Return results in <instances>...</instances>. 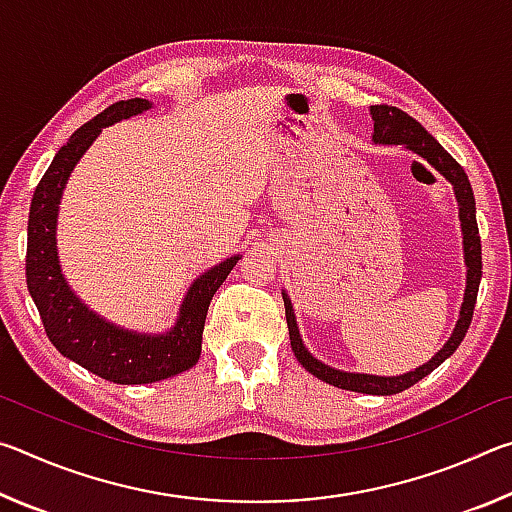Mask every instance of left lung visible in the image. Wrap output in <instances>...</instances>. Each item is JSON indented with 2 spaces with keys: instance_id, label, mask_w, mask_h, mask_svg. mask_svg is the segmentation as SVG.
<instances>
[{
  "instance_id": "8db88e82",
  "label": "left lung",
  "mask_w": 512,
  "mask_h": 512,
  "mask_svg": "<svg viewBox=\"0 0 512 512\" xmlns=\"http://www.w3.org/2000/svg\"><path fill=\"white\" fill-rule=\"evenodd\" d=\"M372 121H375V135L372 140L381 144H404L409 146L413 153H418L420 158L427 160L433 169H438L443 176L454 185V194L458 201V216H461V228H463V246H465V264H467V289H465V300L461 307V318H458L456 329L452 339L445 343V348L440 350L436 357L429 363L415 368L406 375L400 377H375V375H357V372H341L325 366L318 359L311 357L305 345H302L296 316H293L291 300L287 293H282L284 298V309H287V325H289V336H291V348L296 359L302 363V368L309 370L311 375L327 381V384L339 386L343 391H354V393H368V395H395L402 393L413 384H418L422 377H427L429 372L436 370L440 363H443L449 354H454L458 345L465 339L467 327L472 323L474 316V305H476V293H479V282H481V237H479V225H476V205H474V194L472 185L467 180V173L463 171L461 164H458L452 155H449L443 146L436 142V137H431L424 128L415 121L413 117L406 115L404 110L395 106H386V103H377V106H370Z\"/></svg>"
}]
</instances>
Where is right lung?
<instances>
[{"mask_svg":"<svg viewBox=\"0 0 512 512\" xmlns=\"http://www.w3.org/2000/svg\"><path fill=\"white\" fill-rule=\"evenodd\" d=\"M146 99L117 101L83 124L51 160L33 192L27 237V287L40 311L49 341L63 357L115 384H151L185 372L201 357V339L210 300L239 257H230L198 277L180 307L176 327L167 336L124 332L94 316L69 291L58 266L56 216L63 187L74 164L103 126L149 110Z\"/></svg>","mask_w":512,"mask_h":512,"instance_id":"add662e5","label":"right lung"}]
</instances>
